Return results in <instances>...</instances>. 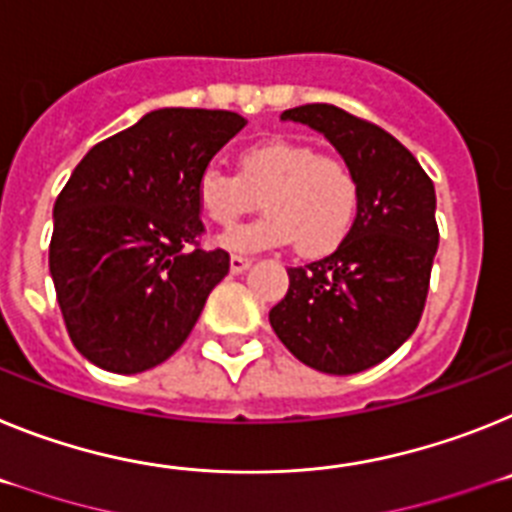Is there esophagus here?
Returning <instances> with one entry per match:
<instances>
[{"label": "esophagus", "mask_w": 512, "mask_h": 512, "mask_svg": "<svg viewBox=\"0 0 512 512\" xmlns=\"http://www.w3.org/2000/svg\"><path fill=\"white\" fill-rule=\"evenodd\" d=\"M250 265H252L250 257H242V255H231V260H229V268L234 275L244 273V270L250 268Z\"/></svg>", "instance_id": "obj_1"}]
</instances>
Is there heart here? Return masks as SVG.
Listing matches in <instances>:
<instances>
[{
    "label": "heart",
    "mask_w": 512,
    "mask_h": 512,
    "mask_svg": "<svg viewBox=\"0 0 512 512\" xmlns=\"http://www.w3.org/2000/svg\"><path fill=\"white\" fill-rule=\"evenodd\" d=\"M262 195L257 221L219 237L231 252H262L296 242L306 257L330 255L353 231L361 208V180L353 164L319 154L299 141L270 139L239 157V177L206 167L195 180V201L211 224L231 226Z\"/></svg>",
    "instance_id": "b5f03b06"
}]
</instances>
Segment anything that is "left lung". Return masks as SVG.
<instances>
[{"label": "left lung", "instance_id": "left-lung-1", "mask_svg": "<svg viewBox=\"0 0 512 512\" xmlns=\"http://www.w3.org/2000/svg\"><path fill=\"white\" fill-rule=\"evenodd\" d=\"M281 121L314 128L353 164L361 208L332 255L288 268L270 327L309 368L361 373L389 358L425 309L438 250L433 180L391 133L335 105H301Z\"/></svg>", "mask_w": 512, "mask_h": 512}]
</instances>
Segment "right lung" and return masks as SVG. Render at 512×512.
I'll return each mask as SVG.
<instances>
[{
	"instance_id": "right-lung-1",
	"label": "right lung",
	"mask_w": 512,
	"mask_h": 512,
	"mask_svg": "<svg viewBox=\"0 0 512 512\" xmlns=\"http://www.w3.org/2000/svg\"><path fill=\"white\" fill-rule=\"evenodd\" d=\"M244 126L229 110H151L71 172L48 268L66 332L97 368L128 376L167 361L229 273V252L198 247L195 180Z\"/></svg>"
}]
</instances>
